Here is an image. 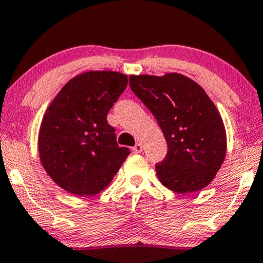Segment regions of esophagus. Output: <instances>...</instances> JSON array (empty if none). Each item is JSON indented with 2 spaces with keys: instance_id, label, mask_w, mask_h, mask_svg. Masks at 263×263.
I'll list each match as a JSON object with an SVG mask.
<instances>
[{
  "instance_id": "obj_1",
  "label": "esophagus",
  "mask_w": 263,
  "mask_h": 263,
  "mask_svg": "<svg viewBox=\"0 0 263 263\" xmlns=\"http://www.w3.org/2000/svg\"><path fill=\"white\" fill-rule=\"evenodd\" d=\"M132 149H134L135 153H142V151H143V147H142L141 143H137L134 148H132Z\"/></svg>"
}]
</instances>
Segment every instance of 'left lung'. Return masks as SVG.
<instances>
[{
    "label": "left lung",
    "mask_w": 263,
    "mask_h": 263,
    "mask_svg": "<svg viewBox=\"0 0 263 263\" xmlns=\"http://www.w3.org/2000/svg\"><path fill=\"white\" fill-rule=\"evenodd\" d=\"M129 87L157 119L167 143L156 165L165 187L178 194L200 191L224 162L226 129L205 91L185 76H129Z\"/></svg>",
    "instance_id": "left-lung-1"
}]
</instances>
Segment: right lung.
<instances>
[{
  "instance_id": "add662e5",
  "label": "right lung",
  "mask_w": 263,
  "mask_h": 263,
  "mask_svg": "<svg viewBox=\"0 0 263 263\" xmlns=\"http://www.w3.org/2000/svg\"><path fill=\"white\" fill-rule=\"evenodd\" d=\"M127 85V76L89 71L76 76L47 107L39 132L44 169L60 187L78 196L99 194L129 154L119 147L107 112Z\"/></svg>"
}]
</instances>
